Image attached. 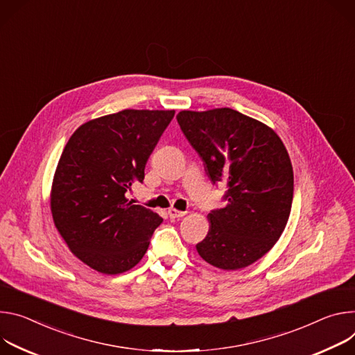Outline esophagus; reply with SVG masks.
<instances>
[{"label": "esophagus", "instance_id": "esophagus-1", "mask_svg": "<svg viewBox=\"0 0 355 355\" xmlns=\"http://www.w3.org/2000/svg\"><path fill=\"white\" fill-rule=\"evenodd\" d=\"M168 214H169L171 218H180V217H183L186 214V211H180V210H176V209L172 207V209L168 210Z\"/></svg>", "mask_w": 355, "mask_h": 355}]
</instances>
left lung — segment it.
<instances>
[{
	"instance_id": "left-lung-1",
	"label": "left lung",
	"mask_w": 355,
	"mask_h": 355,
	"mask_svg": "<svg viewBox=\"0 0 355 355\" xmlns=\"http://www.w3.org/2000/svg\"><path fill=\"white\" fill-rule=\"evenodd\" d=\"M176 118L210 180L227 184V206L209 213L210 230L196 248L220 269L245 268L286 227L293 200L288 150L273 130L231 108L180 111Z\"/></svg>"
}]
</instances>
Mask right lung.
<instances>
[{"mask_svg": "<svg viewBox=\"0 0 355 355\" xmlns=\"http://www.w3.org/2000/svg\"><path fill=\"white\" fill-rule=\"evenodd\" d=\"M173 110H123L78 127L59 159L51 210L70 251L90 268L116 275L145 255L164 218L125 194L142 183L145 165Z\"/></svg>", "mask_w": 355, "mask_h": 355, "instance_id": "obj_1", "label": "right lung"}]
</instances>
